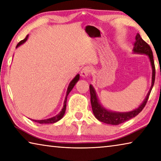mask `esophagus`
Segmentation results:
<instances>
[{
  "instance_id": "1",
  "label": "esophagus",
  "mask_w": 161,
  "mask_h": 161,
  "mask_svg": "<svg viewBox=\"0 0 161 161\" xmlns=\"http://www.w3.org/2000/svg\"><path fill=\"white\" fill-rule=\"evenodd\" d=\"M92 68L89 66H86V67H84L82 69L81 71V75L82 76V77H87L89 74H90L91 72H92Z\"/></svg>"
}]
</instances>
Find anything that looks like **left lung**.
<instances>
[{
  "label": "left lung",
  "mask_w": 161,
  "mask_h": 161,
  "mask_svg": "<svg viewBox=\"0 0 161 161\" xmlns=\"http://www.w3.org/2000/svg\"><path fill=\"white\" fill-rule=\"evenodd\" d=\"M133 52L136 53L146 54L148 55L150 61H151L152 69H153V75H152V85L151 89L147 95L146 98L144 100L142 104L136 109L133 110L130 112L126 113H119V112H112V111H108L103 108L100 105L98 101L97 97L96 95L94 89L92 85L89 86V91H90L91 95V104L92 107V111L96 118L99 121L103 122V123L111 124V125H119L120 124L124 123L127 121L128 120L133 119V117L137 116L141 111L145 107L147 102H148L149 95L151 94L153 86L155 82V77H156V68H155V64L153 60V52L151 47H150L148 43L146 42L141 37L139 34H137L136 36V41L133 44Z\"/></svg>",
  "instance_id": "left-lung-1"
}]
</instances>
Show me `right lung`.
Segmentation results:
<instances>
[{
    "label": "right lung",
    "mask_w": 161,
    "mask_h": 161,
    "mask_svg": "<svg viewBox=\"0 0 161 161\" xmlns=\"http://www.w3.org/2000/svg\"><path fill=\"white\" fill-rule=\"evenodd\" d=\"M27 39H28V35H27L25 39L21 40L20 42H19L18 43L17 46H16V47H18V46H20L21 44H23V43L25 42ZM79 79H80V75H77L76 77L73 79L72 81H71L69 86H68L67 88V96L66 98H65V100H64V106H63V108H62V111L59 112L58 115H56L54 117H52V118L50 119H44V120H32V121H35V122H37V123L39 124H53V123H55V122L58 121L59 120H60L62 117H63L64 114L65 113V110H66V104H67V95L69 94V92L72 90L73 87L75 85V84L77 82V81L79 80Z\"/></svg>",
    "instance_id": "obj_1"
}]
</instances>
